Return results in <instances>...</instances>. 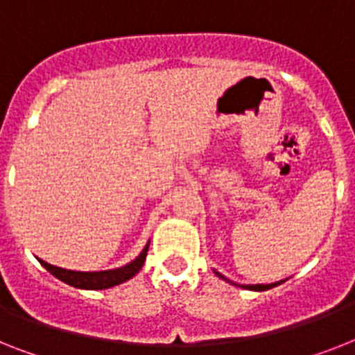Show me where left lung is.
Returning <instances> with one entry per match:
<instances>
[{
	"label": "left lung",
	"instance_id": "1",
	"mask_svg": "<svg viewBox=\"0 0 355 355\" xmlns=\"http://www.w3.org/2000/svg\"><path fill=\"white\" fill-rule=\"evenodd\" d=\"M214 274H216L218 278H222V279H225V282H229V284H231V285H236V287H242V288H249V291H258V293H261V291H269V288L276 287V285L284 284V279H282V282H276V284H267V285H261V284H258V285H238V284H234V282H231V279L225 278L223 274L216 272V270H214Z\"/></svg>",
	"mask_w": 355,
	"mask_h": 355
}]
</instances>
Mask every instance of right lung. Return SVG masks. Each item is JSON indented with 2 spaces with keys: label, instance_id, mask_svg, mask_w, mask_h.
Here are the masks:
<instances>
[{
  "label": "right lung",
  "instance_id": "right-lung-1",
  "mask_svg": "<svg viewBox=\"0 0 355 355\" xmlns=\"http://www.w3.org/2000/svg\"><path fill=\"white\" fill-rule=\"evenodd\" d=\"M148 247H150V243H146V247L142 249L141 254L137 256L133 261L124 265V267L110 270H99V272H81V270L61 269V267L50 265L43 260H40V263L43 265L44 269L49 270L50 274H53L55 278L64 282V284L71 285V287L86 288V291H103V288L115 287V285H121L124 284V282H128L130 278H133V276L142 269V265H144L146 254H148Z\"/></svg>",
  "mask_w": 355,
  "mask_h": 355
}]
</instances>
